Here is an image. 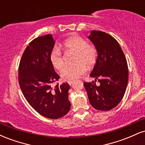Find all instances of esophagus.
<instances>
[{
  "mask_svg": "<svg viewBox=\"0 0 145 145\" xmlns=\"http://www.w3.org/2000/svg\"><path fill=\"white\" fill-rule=\"evenodd\" d=\"M74 82V80H68L67 81V82H68V84H69V85H71V84H73V82Z\"/></svg>",
  "mask_w": 145,
  "mask_h": 145,
  "instance_id": "obj_1",
  "label": "esophagus"
}]
</instances>
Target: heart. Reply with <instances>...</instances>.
I'll list each match as a JSON object with an SVG mask.
<instances>
[{
	"mask_svg": "<svg viewBox=\"0 0 145 145\" xmlns=\"http://www.w3.org/2000/svg\"><path fill=\"white\" fill-rule=\"evenodd\" d=\"M67 50L75 52L74 63L63 69L65 65L62 53L58 47L54 46L50 54V61L56 70L61 71V77L66 80L78 78L85 74L86 65L91 67L97 59V51L94 46L87 44L85 39L79 36H74L63 41L61 44Z\"/></svg>",
	"mask_w": 145,
	"mask_h": 145,
	"instance_id": "b5f03b06",
	"label": "heart"
}]
</instances>
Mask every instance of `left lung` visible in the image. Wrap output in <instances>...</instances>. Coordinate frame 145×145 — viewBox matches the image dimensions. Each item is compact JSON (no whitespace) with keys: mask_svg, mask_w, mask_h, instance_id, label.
I'll list each match as a JSON object with an SVG mask.
<instances>
[{"mask_svg":"<svg viewBox=\"0 0 145 145\" xmlns=\"http://www.w3.org/2000/svg\"><path fill=\"white\" fill-rule=\"evenodd\" d=\"M88 39L97 52L95 65L90 76L98 80L97 86L84 82L90 104L98 110H110L123 97L128 82V67L124 53L117 41L102 31H92Z\"/></svg>","mask_w":145,"mask_h":145,"instance_id":"left-lung-1","label":"left lung"}]
</instances>
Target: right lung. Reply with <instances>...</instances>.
Returning a JSON list of instances; mask_svg holds the SVG:
<instances>
[{"mask_svg":"<svg viewBox=\"0 0 145 145\" xmlns=\"http://www.w3.org/2000/svg\"><path fill=\"white\" fill-rule=\"evenodd\" d=\"M55 41L52 35L36 38L23 53L19 66V84L26 101L45 117L57 119L70 110L68 83L52 84L59 79L50 61Z\"/></svg>","mask_w":145,"mask_h":145,"instance_id":"obj_1","label":"right lung"}]
</instances>
